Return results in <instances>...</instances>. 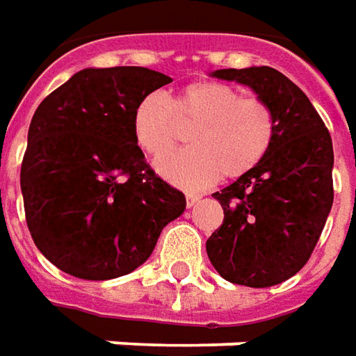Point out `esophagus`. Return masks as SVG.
Masks as SVG:
<instances>
[{"instance_id":"obj_1","label":"esophagus","mask_w":356,"mask_h":356,"mask_svg":"<svg viewBox=\"0 0 356 356\" xmlns=\"http://www.w3.org/2000/svg\"><path fill=\"white\" fill-rule=\"evenodd\" d=\"M197 202H200V195L197 194H186V206L188 207L195 206Z\"/></svg>"}]
</instances>
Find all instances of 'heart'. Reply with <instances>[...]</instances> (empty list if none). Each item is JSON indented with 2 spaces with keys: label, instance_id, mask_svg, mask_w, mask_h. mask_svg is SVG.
<instances>
[{
  "label": "heart",
  "instance_id": "1",
  "mask_svg": "<svg viewBox=\"0 0 356 356\" xmlns=\"http://www.w3.org/2000/svg\"><path fill=\"white\" fill-rule=\"evenodd\" d=\"M182 128L193 129V149L161 162L159 172L178 188L202 190L252 172L273 149L278 119L268 102L217 80L188 83L172 99L145 95L133 109V139L152 161L179 144Z\"/></svg>",
  "mask_w": 356,
  "mask_h": 356
}]
</instances>
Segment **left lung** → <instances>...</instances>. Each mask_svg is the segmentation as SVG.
<instances>
[{"label":"left lung","instance_id":"left-lung-1","mask_svg":"<svg viewBox=\"0 0 356 356\" xmlns=\"http://www.w3.org/2000/svg\"><path fill=\"white\" fill-rule=\"evenodd\" d=\"M252 88L278 119L270 152L216 192L223 225L206 250L225 280L250 288L280 284L304 268L333 206V143L307 95L270 66L216 70Z\"/></svg>","mask_w":356,"mask_h":356}]
</instances>
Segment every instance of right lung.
Listing matches in <instances>:
<instances>
[{"label": "right lung", "mask_w": 356, "mask_h": 356, "mask_svg": "<svg viewBox=\"0 0 356 356\" xmlns=\"http://www.w3.org/2000/svg\"><path fill=\"white\" fill-rule=\"evenodd\" d=\"M170 82L140 66L86 68L37 107L21 164L23 206L37 249L62 273H133L182 216L184 194L133 139L135 106Z\"/></svg>", "instance_id": "add662e5"}]
</instances>
